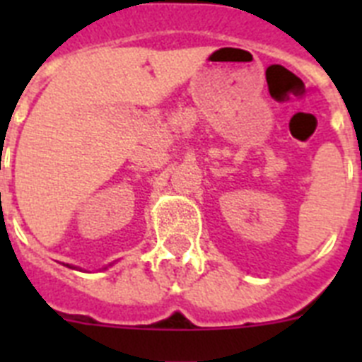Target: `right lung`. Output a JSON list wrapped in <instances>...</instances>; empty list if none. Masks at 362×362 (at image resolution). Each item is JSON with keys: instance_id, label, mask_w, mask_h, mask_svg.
I'll list each match as a JSON object with an SVG mask.
<instances>
[{"instance_id": "right-lung-1", "label": "right lung", "mask_w": 362, "mask_h": 362, "mask_svg": "<svg viewBox=\"0 0 362 362\" xmlns=\"http://www.w3.org/2000/svg\"><path fill=\"white\" fill-rule=\"evenodd\" d=\"M66 267H70V264H66ZM70 268H74V267H70Z\"/></svg>"}]
</instances>
